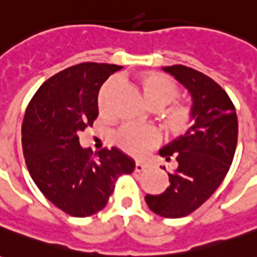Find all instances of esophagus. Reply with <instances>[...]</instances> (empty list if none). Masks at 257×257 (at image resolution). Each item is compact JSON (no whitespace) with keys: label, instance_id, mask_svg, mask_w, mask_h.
Listing matches in <instances>:
<instances>
[{"label":"esophagus","instance_id":"1","mask_svg":"<svg viewBox=\"0 0 257 257\" xmlns=\"http://www.w3.org/2000/svg\"><path fill=\"white\" fill-rule=\"evenodd\" d=\"M146 168H147V165H146V164H143V162L138 161L136 164H135V171H136V172H143Z\"/></svg>","mask_w":257,"mask_h":257}]
</instances>
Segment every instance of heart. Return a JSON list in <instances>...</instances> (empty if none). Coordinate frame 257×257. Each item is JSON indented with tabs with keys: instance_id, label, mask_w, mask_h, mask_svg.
I'll return each instance as SVG.
<instances>
[{
	"instance_id": "1",
	"label": "heart",
	"mask_w": 257,
	"mask_h": 257,
	"mask_svg": "<svg viewBox=\"0 0 257 257\" xmlns=\"http://www.w3.org/2000/svg\"><path fill=\"white\" fill-rule=\"evenodd\" d=\"M139 86L145 96L146 103L153 108H164L176 100L179 96V88L171 77L157 71H146L139 75ZM112 81L103 85L97 96V108L103 117H108V97L112 89ZM167 125L173 135L184 134L191 125V114L186 106H178L172 108L167 115ZM115 145L125 153L134 157H140L146 151L158 143L156 131L150 128H138V126H123L119 129L114 138Z\"/></svg>"
}]
</instances>
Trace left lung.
Listing matches in <instances>:
<instances>
[{
	"label": "left lung",
	"instance_id": "obj_1",
	"mask_svg": "<svg viewBox=\"0 0 257 257\" xmlns=\"http://www.w3.org/2000/svg\"><path fill=\"white\" fill-rule=\"evenodd\" d=\"M162 70L189 90L193 125L160 150L178 167L168 173L169 187L160 195L147 194L146 202L157 215L175 219L198 209L226 178L237 147L238 119L226 90L208 75L182 64Z\"/></svg>",
	"mask_w": 257,
	"mask_h": 257
}]
</instances>
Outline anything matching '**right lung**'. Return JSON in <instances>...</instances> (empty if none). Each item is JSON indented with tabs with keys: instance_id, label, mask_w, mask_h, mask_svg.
I'll return each instance as SVG.
<instances>
[{
	"instance_id": "1",
	"label": "right lung",
	"mask_w": 257,
	"mask_h": 257,
	"mask_svg": "<svg viewBox=\"0 0 257 257\" xmlns=\"http://www.w3.org/2000/svg\"><path fill=\"white\" fill-rule=\"evenodd\" d=\"M121 66L79 63L47 79L26 108L22 146L31 179L55 206L75 217L107 205L117 179L135 161L115 147L82 149L78 134L99 115V89Z\"/></svg>"
}]
</instances>
